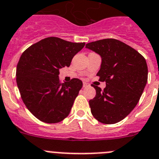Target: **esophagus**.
<instances>
[{
    "mask_svg": "<svg viewBox=\"0 0 159 159\" xmlns=\"http://www.w3.org/2000/svg\"><path fill=\"white\" fill-rule=\"evenodd\" d=\"M89 86V84L87 82H83V87H87Z\"/></svg>",
    "mask_w": 159,
    "mask_h": 159,
    "instance_id": "1",
    "label": "esophagus"
}]
</instances>
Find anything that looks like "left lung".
I'll return each mask as SVG.
<instances>
[{
	"label": "left lung",
	"instance_id": "left-lung-1",
	"mask_svg": "<svg viewBox=\"0 0 159 159\" xmlns=\"http://www.w3.org/2000/svg\"><path fill=\"white\" fill-rule=\"evenodd\" d=\"M85 48L100 55L97 75L106 84L102 91L92 85L96 95L89 102L91 113L102 123H117L134 109L143 94L148 78L146 60L132 47L112 38L93 41Z\"/></svg>",
	"mask_w": 159,
	"mask_h": 159
}]
</instances>
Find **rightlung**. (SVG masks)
<instances>
[{"label": "right lung", "mask_w": 159, "mask_h": 159, "mask_svg": "<svg viewBox=\"0 0 159 159\" xmlns=\"http://www.w3.org/2000/svg\"><path fill=\"white\" fill-rule=\"evenodd\" d=\"M85 44L50 37L29 47L20 56L17 87L27 109L40 121L57 123L70 114L82 81L73 78L61 83L59 70L69 67Z\"/></svg>", "instance_id": "obj_1"}]
</instances>
